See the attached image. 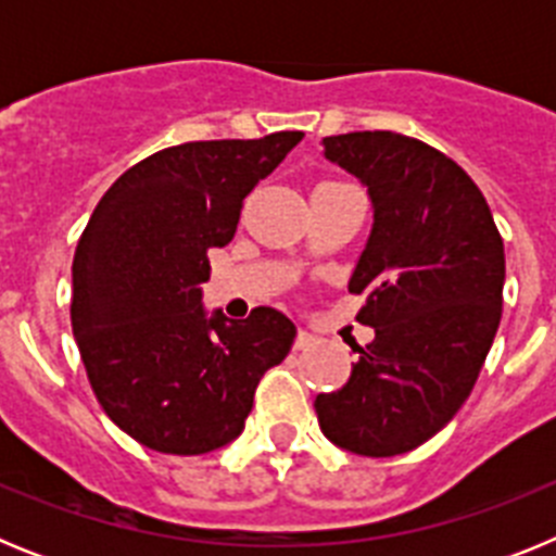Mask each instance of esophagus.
<instances>
[{"instance_id": "obj_1", "label": "esophagus", "mask_w": 556, "mask_h": 556, "mask_svg": "<svg viewBox=\"0 0 556 556\" xmlns=\"http://www.w3.org/2000/svg\"><path fill=\"white\" fill-rule=\"evenodd\" d=\"M314 342H317V339H314L312 333L303 331V328H301V331H298V337H294V351H308Z\"/></svg>"}]
</instances>
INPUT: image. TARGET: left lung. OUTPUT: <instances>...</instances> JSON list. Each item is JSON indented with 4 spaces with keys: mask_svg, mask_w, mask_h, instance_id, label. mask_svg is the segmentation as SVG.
I'll return each mask as SVG.
<instances>
[{
    "mask_svg": "<svg viewBox=\"0 0 556 556\" xmlns=\"http://www.w3.org/2000/svg\"><path fill=\"white\" fill-rule=\"evenodd\" d=\"M326 159L372 200L351 278L376 328L342 390L314 401L323 434L362 456L424 445L468 401L504 303V242L479 186L426 141L390 130L328 136Z\"/></svg>",
    "mask_w": 556,
    "mask_h": 556,
    "instance_id": "8db88e82",
    "label": "left lung"
}]
</instances>
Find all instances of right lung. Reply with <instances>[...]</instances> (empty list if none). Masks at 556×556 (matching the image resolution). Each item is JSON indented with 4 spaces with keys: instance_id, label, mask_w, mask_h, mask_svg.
Masks as SVG:
<instances>
[{
    "instance_id": "add662e5",
    "label": "right lung",
    "mask_w": 556,
    "mask_h": 556,
    "mask_svg": "<svg viewBox=\"0 0 556 556\" xmlns=\"http://www.w3.org/2000/svg\"><path fill=\"white\" fill-rule=\"evenodd\" d=\"M301 130L186 141L152 152L102 194L72 264V331L97 401L136 443L194 456L242 434L255 387L294 326L258 306L205 317L208 250L233 239L242 203Z\"/></svg>"
}]
</instances>
